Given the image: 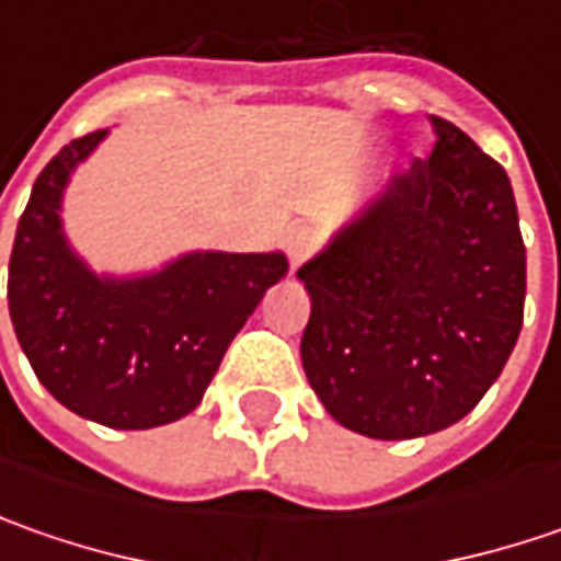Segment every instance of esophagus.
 Instances as JSON below:
<instances>
[{
    "label": "esophagus",
    "mask_w": 561,
    "mask_h": 561,
    "mask_svg": "<svg viewBox=\"0 0 561 561\" xmlns=\"http://www.w3.org/2000/svg\"><path fill=\"white\" fill-rule=\"evenodd\" d=\"M284 247H287V259H290L293 268H299L312 255L314 230L312 227H293L290 233H287V240H284Z\"/></svg>",
    "instance_id": "esophagus-1"
}]
</instances>
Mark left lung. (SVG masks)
<instances>
[{"mask_svg":"<svg viewBox=\"0 0 561 561\" xmlns=\"http://www.w3.org/2000/svg\"><path fill=\"white\" fill-rule=\"evenodd\" d=\"M434 152L358 208L296 277L302 368L343 427L412 440L465 419L515 350L525 243L506 171L431 115Z\"/></svg>","mask_w":561,"mask_h":561,"instance_id":"1","label":"left lung"}]
</instances>
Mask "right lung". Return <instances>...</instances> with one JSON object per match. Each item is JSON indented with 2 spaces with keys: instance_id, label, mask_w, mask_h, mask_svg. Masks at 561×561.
<instances>
[{
  "instance_id": "right-lung-1",
  "label": "right lung",
  "mask_w": 561,
  "mask_h": 561,
  "mask_svg": "<svg viewBox=\"0 0 561 561\" xmlns=\"http://www.w3.org/2000/svg\"><path fill=\"white\" fill-rule=\"evenodd\" d=\"M93 130L43 168L9 262V312L39 383L80 419L149 431L190 415L230 340L290 262L284 252L193 249L142 274H99L71 247L61 203Z\"/></svg>"
}]
</instances>
